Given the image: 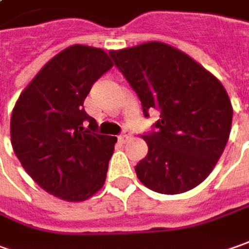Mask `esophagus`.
Instances as JSON below:
<instances>
[{"mask_svg":"<svg viewBox=\"0 0 249 249\" xmlns=\"http://www.w3.org/2000/svg\"><path fill=\"white\" fill-rule=\"evenodd\" d=\"M130 136H131V134H130V131H128V130H124L121 136H119V141L124 142V141H127L128 138H130Z\"/></svg>","mask_w":249,"mask_h":249,"instance_id":"esophagus-1","label":"esophagus"}]
</instances>
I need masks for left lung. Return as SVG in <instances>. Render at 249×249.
<instances>
[{
  "instance_id": "8db88e82",
  "label": "left lung",
  "mask_w": 249,
  "mask_h": 249,
  "mask_svg": "<svg viewBox=\"0 0 249 249\" xmlns=\"http://www.w3.org/2000/svg\"><path fill=\"white\" fill-rule=\"evenodd\" d=\"M109 56L141 100L145 116L160 112L153 130L142 136L148 155L136 166L138 179L164 195L196 188L229 140L233 108L223 85L167 43L152 41Z\"/></svg>"
}]
</instances>
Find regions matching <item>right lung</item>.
I'll list each match as a JSON object with an SVG mask.
<instances>
[{
	"mask_svg": "<svg viewBox=\"0 0 249 249\" xmlns=\"http://www.w3.org/2000/svg\"><path fill=\"white\" fill-rule=\"evenodd\" d=\"M112 66L103 49L68 46L41 68L12 111L15 155L35 182L56 197L85 201L104 185L118 140L98 134L83 101Z\"/></svg>",
	"mask_w": 249,
	"mask_h": 249,
	"instance_id": "add662e5",
	"label": "right lung"
}]
</instances>
